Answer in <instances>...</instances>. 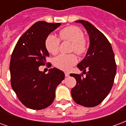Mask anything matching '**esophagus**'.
Masks as SVG:
<instances>
[{
	"label": "esophagus",
	"mask_w": 126,
	"mask_h": 126,
	"mask_svg": "<svg viewBox=\"0 0 126 126\" xmlns=\"http://www.w3.org/2000/svg\"><path fill=\"white\" fill-rule=\"evenodd\" d=\"M65 77H69V73H68V72H65Z\"/></svg>",
	"instance_id": "34e87169"
}]
</instances>
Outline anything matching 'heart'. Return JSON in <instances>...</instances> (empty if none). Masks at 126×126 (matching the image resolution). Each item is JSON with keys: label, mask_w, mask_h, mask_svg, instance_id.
<instances>
[{"label": "heart", "mask_w": 126, "mask_h": 126, "mask_svg": "<svg viewBox=\"0 0 126 126\" xmlns=\"http://www.w3.org/2000/svg\"><path fill=\"white\" fill-rule=\"evenodd\" d=\"M62 40L72 42L71 51L78 55H84L88 50V44L84 38V34L81 29L76 26H68L62 29L59 32ZM60 39L54 34H49L45 40V47L48 52L56 55L59 50ZM54 65L62 70H69L78 63V58L75 54H61L54 59Z\"/></svg>", "instance_id": "1"}]
</instances>
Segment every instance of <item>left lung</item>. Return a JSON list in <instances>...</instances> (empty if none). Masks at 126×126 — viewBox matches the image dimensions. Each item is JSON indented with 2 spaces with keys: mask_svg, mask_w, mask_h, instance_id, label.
Instances as JSON below:
<instances>
[{
  "mask_svg": "<svg viewBox=\"0 0 126 126\" xmlns=\"http://www.w3.org/2000/svg\"><path fill=\"white\" fill-rule=\"evenodd\" d=\"M76 22L84 26L90 46L84 59L78 65L83 72L87 70L86 77L82 74H70L76 79L71 96L77 104L93 107L102 103L110 92L116 74V63L111 44L105 35L87 21Z\"/></svg>",
  "mask_w": 126,
  "mask_h": 126,
  "instance_id": "obj_1",
  "label": "left lung"
}]
</instances>
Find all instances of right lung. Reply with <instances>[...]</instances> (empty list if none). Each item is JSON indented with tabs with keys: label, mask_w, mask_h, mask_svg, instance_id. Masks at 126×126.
Returning a JSON list of instances; mask_svg holds the SVG:
<instances>
[{
	"label": "right lung",
	"mask_w": 126,
	"mask_h": 126,
	"mask_svg": "<svg viewBox=\"0 0 126 126\" xmlns=\"http://www.w3.org/2000/svg\"><path fill=\"white\" fill-rule=\"evenodd\" d=\"M60 23L40 21L21 36L10 61L11 84L17 96L26 107L34 110L47 108L54 101L56 88L65 78L63 71L54 67L47 74L39 71L49 53L45 40Z\"/></svg>",
	"instance_id": "1"
}]
</instances>
